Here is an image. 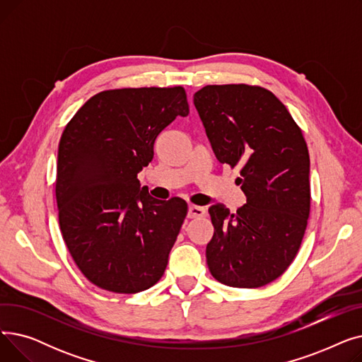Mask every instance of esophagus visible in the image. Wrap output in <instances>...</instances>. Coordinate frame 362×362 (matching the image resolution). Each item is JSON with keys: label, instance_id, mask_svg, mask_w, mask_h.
<instances>
[{"label": "esophagus", "instance_id": "34e87169", "mask_svg": "<svg viewBox=\"0 0 362 362\" xmlns=\"http://www.w3.org/2000/svg\"><path fill=\"white\" fill-rule=\"evenodd\" d=\"M205 208L204 206H198V205H189L187 210V217L189 218H199L205 216Z\"/></svg>", "mask_w": 362, "mask_h": 362}]
</instances>
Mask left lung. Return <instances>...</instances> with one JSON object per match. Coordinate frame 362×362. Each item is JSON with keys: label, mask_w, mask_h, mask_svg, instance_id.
Wrapping results in <instances>:
<instances>
[{"label": "left lung", "mask_w": 362, "mask_h": 362, "mask_svg": "<svg viewBox=\"0 0 362 362\" xmlns=\"http://www.w3.org/2000/svg\"><path fill=\"white\" fill-rule=\"evenodd\" d=\"M206 136L221 164L240 168L246 204L230 213L210 206L214 235L206 264L216 280L255 289L295 259L310 217V154L302 130L269 89L206 85L194 95Z\"/></svg>", "instance_id": "obj_1"}]
</instances>
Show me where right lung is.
Returning a JSON list of instances; mask_svg holds the SVG:
<instances>
[{
  "mask_svg": "<svg viewBox=\"0 0 362 362\" xmlns=\"http://www.w3.org/2000/svg\"><path fill=\"white\" fill-rule=\"evenodd\" d=\"M187 114L182 86L123 88L93 95L67 123L55 179L60 230L97 288L138 293L163 277L187 204L152 198L138 173L160 133Z\"/></svg>",
  "mask_w": 362,
  "mask_h": 362,
  "instance_id": "obj_1",
  "label": "right lung"
}]
</instances>
